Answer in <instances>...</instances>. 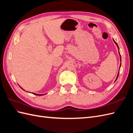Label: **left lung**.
<instances>
[{"label":"left lung","mask_w":133,"mask_h":133,"mask_svg":"<svg viewBox=\"0 0 133 133\" xmlns=\"http://www.w3.org/2000/svg\"><path fill=\"white\" fill-rule=\"evenodd\" d=\"M113 41H114V42L115 43V44L116 45V46H117V47H118V50H119V55H120V62H122V59H121V56H120V52H119V46H118V44L116 43L115 42V41L113 39ZM120 66H121V63H120ZM119 72H118V75H117V77H116V80H115V82H116V80H117V79H118V76H119Z\"/></svg>","instance_id":"1"}]
</instances>
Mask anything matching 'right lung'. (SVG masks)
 Listing matches in <instances>:
<instances>
[{
  "label": "right lung",
  "instance_id": "1",
  "mask_svg": "<svg viewBox=\"0 0 133 133\" xmlns=\"http://www.w3.org/2000/svg\"><path fill=\"white\" fill-rule=\"evenodd\" d=\"M23 90H24V89H23ZM33 94H34V95H39V96H42V95H45V94H35V93H33Z\"/></svg>",
  "mask_w": 133,
  "mask_h": 133
}]
</instances>
